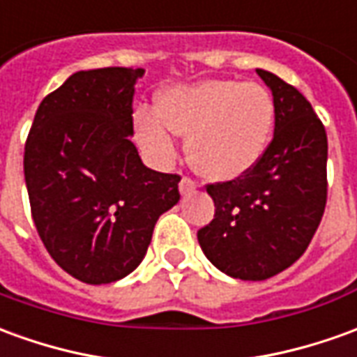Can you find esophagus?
Wrapping results in <instances>:
<instances>
[{"label":"esophagus","mask_w":357,"mask_h":357,"mask_svg":"<svg viewBox=\"0 0 357 357\" xmlns=\"http://www.w3.org/2000/svg\"><path fill=\"white\" fill-rule=\"evenodd\" d=\"M195 189H197L195 179L189 178V176H183V178H181V181H179V191H181V195H191Z\"/></svg>","instance_id":"34e87169"}]
</instances>
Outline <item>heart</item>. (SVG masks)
<instances>
[{
    "instance_id": "obj_1",
    "label": "heart",
    "mask_w": 357,
    "mask_h": 357,
    "mask_svg": "<svg viewBox=\"0 0 357 357\" xmlns=\"http://www.w3.org/2000/svg\"><path fill=\"white\" fill-rule=\"evenodd\" d=\"M276 119L271 92L257 83L203 81L164 92L158 112L137 114L139 141L162 160L176 154V135H187V158L214 181L249 172L271 143Z\"/></svg>"
}]
</instances>
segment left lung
Masks as SVG:
<instances>
[{
	"mask_svg": "<svg viewBox=\"0 0 357 357\" xmlns=\"http://www.w3.org/2000/svg\"><path fill=\"white\" fill-rule=\"evenodd\" d=\"M273 91L274 137L243 176L206 183L214 218L197 231L216 268L239 280H265L300 259L326 204V131L307 98L257 69Z\"/></svg>",
	"mask_w": 357,
	"mask_h": 357,
	"instance_id": "obj_1",
	"label": "left lung"
}]
</instances>
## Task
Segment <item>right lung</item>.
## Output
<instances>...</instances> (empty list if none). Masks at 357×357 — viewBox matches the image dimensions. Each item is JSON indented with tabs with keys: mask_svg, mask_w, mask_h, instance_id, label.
I'll list each match as a JSON object with an SVG mask.
<instances>
[{
	"mask_svg": "<svg viewBox=\"0 0 357 357\" xmlns=\"http://www.w3.org/2000/svg\"><path fill=\"white\" fill-rule=\"evenodd\" d=\"M143 69L71 75L42 100L24 143V179L50 257L86 284H109L143 261L154 224L179 201L181 176L146 168L133 135Z\"/></svg>",
	"mask_w": 357,
	"mask_h": 357,
	"instance_id": "1",
	"label": "right lung"
}]
</instances>
